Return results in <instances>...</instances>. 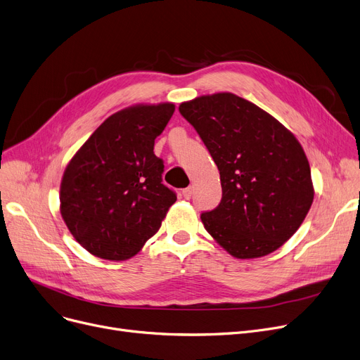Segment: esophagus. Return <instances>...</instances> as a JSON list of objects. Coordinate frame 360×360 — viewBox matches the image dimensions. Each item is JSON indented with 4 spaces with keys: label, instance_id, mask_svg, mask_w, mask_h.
<instances>
[{
    "label": "esophagus",
    "instance_id": "esophagus-1",
    "mask_svg": "<svg viewBox=\"0 0 360 360\" xmlns=\"http://www.w3.org/2000/svg\"><path fill=\"white\" fill-rule=\"evenodd\" d=\"M193 193H194V188L193 186H188V188H185V190H182V195H184V198H191V195H193Z\"/></svg>",
    "mask_w": 360,
    "mask_h": 360
}]
</instances>
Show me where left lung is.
Here are the masks:
<instances>
[{"mask_svg": "<svg viewBox=\"0 0 360 360\" xmlns=\"http://www.w3.org/2000/svg\"><path fill=\"white\" fill-rule=\"evenodd\" d=\"M213 158L222 185L206 231L237 259L278 250L314 202L310 166L297 138L269 113L236 94L217 92L179 105Z\"/></svg>", "mask_w": 360, "mask_h": 360, "instance_id": "left-lung-1", "label": "left lung"}]
</instances>
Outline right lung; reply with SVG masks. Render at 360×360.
<instances>
[{
	"instance_id": "right-lung-1",
	"label": "right lung",
	"mask_w": 360,
	"mask_h": 360,
	"mask_svg": "<svg viewBox=\"0 0 360 360\" xmlns=\"http://www.w3.org/2000/svg\"><path fill=\"white\" fill-rule=\"evenodd\" d=\"M175 104H135L107 117L66 166L60 213L94 256L127 260L162 226L176 194L162 184L154 139Z\"/></svg>"
}]
</instances>
